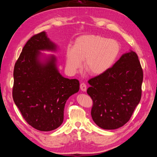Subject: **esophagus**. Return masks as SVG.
<instances>
[{"label": "esophagus", "instance_id": "34e87169", "mask_svg": "<svg viewBox=\"0 0 157 157\" xmlns=\"http://www.w3.org/2000/svg\"><path fill=\"white\" fill-rule=\"evenodd\" d=\"M80 88L83 92H86V85L84 83H81L80 84Z\"/></svg>", "mask_w": 157, "mask_h": 157}]
</instances>
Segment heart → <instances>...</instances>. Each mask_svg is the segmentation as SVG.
I'll list each match as a JSON object with an SVG mask.
<instances>
[{"label": "heart", "mask_w": 157, "mask_h": 157, "mask_svg": "<svg viewBox=\"0 0 157 157\" xmlns=\"http://www.w3.org/2000/svg\"><path fill=\"white\" fill-rule=\"evenodd\" d=\"M121 50L116 40L100 35H85L76 39L73 46L66 50V67L75 74L84 67L94 76L101 75L110 69L115 62Z\"/></svg>", "instance_id": "1"}]
</instances>
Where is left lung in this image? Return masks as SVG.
Masks as SVG:
<instances>
[{"mask_svg":"<svg viewBox=\"0 0 157 157\" xmlns=\"http://www.w3.org/2000/svg\"><path fill=\"white\" fill-rule=\"evenodd\" d=\"M143 70L135 52L130 50L105 73L88 80L87 93L93 100L94 122L115 130L130 120L141 97Z\"/></svg>","mask_w":157,"mask_h":157,"instance_id":"1","label":"left lung"}]
</instances>
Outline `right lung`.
Wrapping results in <instances>:
<instances>
[{
    "label": "right lung",
    "instance_id": "obj_1",
    "mask_svg": "<svg viewBox=\"0 0 157 157\" xmlns=\"http://www.w3.org/2000/svg\"><path fill=\"white\" fill-rule=\"evenodd\" d=\"M58 49L46 33L41 32L27 42L14 66L13 101L28 124L40 131L61 125L65 103L80 88L77 79L60 74L54 55L41 52Z\"/></svg>",
    "mask_w": 157,
    "mask_h": 157
}]
</instances>
